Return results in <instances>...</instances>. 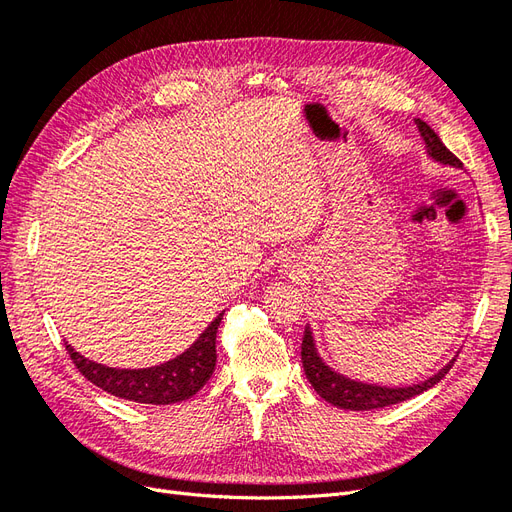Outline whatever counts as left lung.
Instances as JSON below:
<instances>
[{"mask_svg":"<svg viewBox=\"0 0 512 512\" xmlns=\"http://www.w3.org/2000/svg\"><path fill=\"white\" fill-rule=\"evenodd\" d=\"M416 126H418V132H421V136L425 138L427 151L433 160H438L442 164H451L455 168H463V162L444 147L440 136L433 132L425 121L416 119ZM453 361L448 363L444 369H440L436 376L421 382V384H412V386H406V389H386V386L354 382L350 378L335 374V371L329 365H324L318 356L316 346H314V337H312L309 327H305L303 344H301V363H303L309 384L314 386V391L324 401H329V404H333L337 408H344V410H378V408L399 404V401H406L414 395H421L423 391L431 389L433 384H438L446 376V371L451 369Z\"/></svg>","mask_w":512,"mask_h":512,"instance_id":"obj_1","label":"left lung"}]
</instances>
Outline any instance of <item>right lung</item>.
Instances as JSON below:
<instances>
[{"label":"right lung","instance_id":"obj_1","mask_svg":"<svg viewBox=\"0 0 512 512\" xmlns=\"http://www.w3.org/2000/svg\"><path fill=\"white\" fill-rule=\"evenodd\" d=\"M222 316L224 314L215 318L205 329V333L196 339V344L179 354L177 359L149 369L106 367L85 359V356L74 352V348L68 344L66 350L76 369L91 384L100 386L106 393L136 401V404H177V401L196 395L211 378L215 361H218V354H215V335H218Z\"/></svg>","mask_w":512,"mask_h":512}]
</instances>
